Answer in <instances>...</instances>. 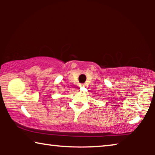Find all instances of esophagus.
<instances>
[{"mask_svg": "<svg viewBox=\"0 0 155 155\" xmlns=\"http://www.w3.org/2000/svg\"><path fill=\"white\" fill-rule=\"evenodd\" d=\"M85 87V85H84V84H80V88H83V87Z\"/></svg>", "mask_w": 155, "mask_h": 155, "instance_id": "esophagus-1", "label": "esophagus"}]
</instances>
